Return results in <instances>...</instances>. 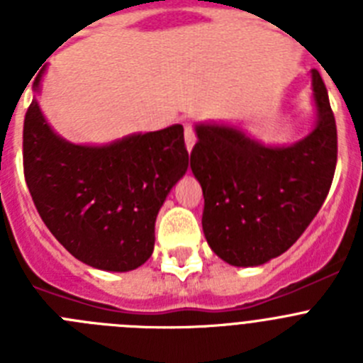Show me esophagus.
Here are the masks:
<instances>
[{"instance_id":"esophagus-1","label":"esophagus","mask_w":363,"mask_h":363,"mask_svg":"<svg viewBox=\"0 0 363 363\" xmlns=\"http://www.w3.org/2000/svg\"><path fill=\"white\" fill-rule=\"evenodd\" d=\"M196 143V134H194V129H192L191 123H185V147L191 152L192 147Z\"/></svg>"}]
</instances>
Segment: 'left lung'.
I'll use <instances>...</instances> for the list:
<instances>
[{"instance_id": "8db88e82", "label": "left lung", "mask_w": 363, "mask_h": 363, "mask_svg": "<svg viewBox=\"0 0 363 363\" xmlns=\"http://www.w3.org/2000/svg\"><path fill=\"white\" fill-rule=\"evenodd\" d=\"M314 129L291 145H265L240 127L196 123L191 169L203 191L205 240L223 262L256 267L284 255L331 189L336 123L325 83L311 70Z\"/></svg>"}]
</instances>
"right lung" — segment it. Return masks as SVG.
<instances>
[{
	"label": "right lung",
	"mask_w": 363,
	"mask_h": 363,
	"mask_svg": "<svg viewBox=\"0 0 363 363\" xmlns=\"http://www.w3.org/2000/svg\"><path fill=\"white\" fill-rule=\"evenodd\" d=\"M187 167L178 123L78 145L54 133L38 98L25 114L23 169L38 213L74 258L101 271H134L150 258L156 216Z\"/></svg>",
	"instance_id": "add662e5"
}]
</instances>
